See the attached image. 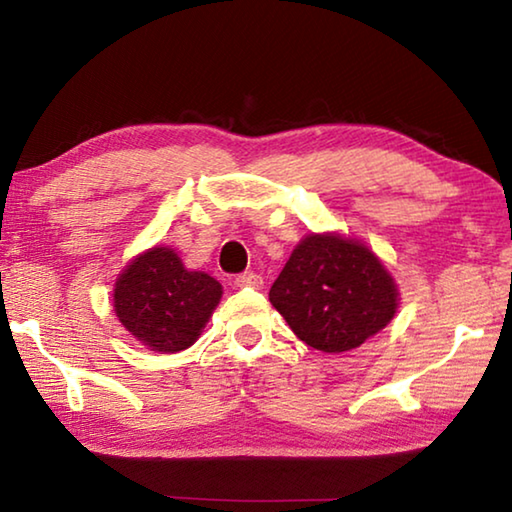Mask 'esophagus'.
<instances>
[{
  "label": "esophagus",
  "instance_id": "esophagus-1",
  "mask_svg": "<svg viewBox=\"0 0 512 512\" xmlns=\"http://www.w3.org/2000/svg\"><path fill=\"white\" fill-rule=\"evenodd\" d=\"M235 287L239 289H262L264 287V280L262 275H257L253 271H246L235 277Z\"/></svg>",
  "mask_w": 512,
  "mask_h": 512
}]
</instances>
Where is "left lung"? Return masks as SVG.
I'll use <instances>...</instances> for the list:
<instances>
[{
    "mask_svg": "<svg viewBox=\"0 0 512 512\" xmlns=\"http://www.w3.org/2000/svg\"><path fill=\"white\" fill-rule=\"evenodd\" d=\"M268 300L302 343L339 354L391 323L400 289L363 241L341 232H309L293 248Z\"/></svg>",
    "mask_w": 512,
    "mask_h": 512,
    "instance_id": "obj_1",
    "label": "left lung"
}]
</instances>
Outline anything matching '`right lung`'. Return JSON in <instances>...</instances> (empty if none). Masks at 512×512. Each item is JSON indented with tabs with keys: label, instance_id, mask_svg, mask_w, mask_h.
<instances>
[{
	"label": "right lung",
	"instance_id": "right-lung-1",
	"mask_svg": "<svg viewBox=\"0 0 512 512\" xmlns=\"http://www.w3.org/2000/svg\"><path fill=\"white\" fill-rule=\"evenodd\" d=\"M223 287L212 275L189 271L171 246H153L124 266L112 307L133 339L160 354L187 350L203 334Z\"/></svg>",
	"mask_w": 512,
	"mask_h": 512
}]
</instances>
